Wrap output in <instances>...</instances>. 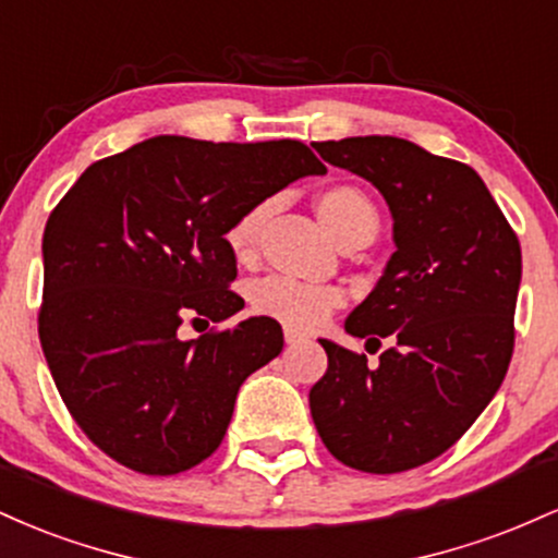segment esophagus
Returning <instances> with one entry per match:
<instances>
[{
	"label": "esophagus",
	"instance_id": "1",
	"mask_svg": "<svg viewBox=\"0 0 558 558\" xmlns=\"http://www.w3.org/2000/svg\"><path fill=\"white\" fill-rule=\"evenodd\" d=\"M299 341H304V336H301V332H296V330H291V328H286V343H299Z\"/></svg>",
	"mask_w": 558,
	"mask_h": 558
}]
</instances>
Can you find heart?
<instances>
[{
    "mask_svg": "<svg viewBox=\"0 0 558 558\" xmlns=\"http://www.w3.org/2000/svg\"><path fill=\"white\" fill-rule=\"evenodd\" d=\"M315 209L338 243L356 239L373 241L380 230V215L373 198L351 183L328 185L319 191ZM267 213L270 204L259 202L243 209L226 228V246L233 259L248 262L254 257ZM248 304L259 317H270L291 330H317L343 304V293L332 286H310L283 275H267L248 288Z\"/></svg>",
    "mask_w": 558,
    "mask_h": 558,
    "instance_id": "1",
    "label": "heart"
}]
</instances>
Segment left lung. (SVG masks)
<instances>
[{
    "label": "left lung",
    "instance_id": "obj_1",
    "mask_svg": "<svg viewBox=\"0 0 558 558\" xmlns=\"http://www.w3.org/2000/svg\"><path fill=\"white\" fill-rule=\"evenodd\" d=\"M325 162L367 178L393 215L396 252L345 330L390 349L367 356L323 343L328 373L310 390L323 444L351 470L393 475L433 462L501 388L514 351L520 239L470 165L412 141H317ZM375 349V351H377Z\"/></svg>",
    "mask_w": 558,
    "mask_h": 558
}]
</instances>
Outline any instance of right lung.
I'll return each mask as SVG.
<instances>
[{
	"mask_svg": "<svg viewBox=\"0 0 558 558\" xmlns=\"http://www.w3.org/2000/svg\"><path fill=\"white\" fill-rule=\"evenodd\" d=\"M323 172L293 138L157 136L94 162L60 198L44 228L38 338L70 417L107 457L178 475L217 451L241 383L283 351V330L248 317L183 341L178 328L243 310L226 228Z\"/></svg>",
	"mask_w": 558,
	"mask_h": 558,
	"instance_id": "right-lung-1",
	"label": "right lung"
}]
</instances>
